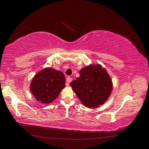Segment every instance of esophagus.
<instances>
[{
    "label": "esophagus",
    "instance_id": "obj_1",
    "mask_svg": "<svg viewBox=\"0 0 149 149\" xmlns=\"http://www.w3.org/2000/svg\"><path fill=\"white\" fill-rule=\"evenodd\" d=\"M72 80H73L72 78H71L70 76H68V77L67 79H66V81H67L68 83H71L72 81Z\"/></svg>",
    "mask_w": 149,
    "mask_h": 149
}]
</instances>
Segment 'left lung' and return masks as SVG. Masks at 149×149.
Masks as SVG:
<instances>
[{"label":"left lung","mask_w":149,"mask_h":149,"mask_svg":"<svg viewBox=\"0 0 149 149\" xmlns=\"http://www.w3.org/2000/svg\"><path fill=\"white\" fill-rule=\"evenodd\" d=\"M79 74L70 84L79 100L89 108L103 104L112 88V81L106 70L100 65H91L81 70Z\"/></svg>","instance_id":"8db88e82"}]
</instances>
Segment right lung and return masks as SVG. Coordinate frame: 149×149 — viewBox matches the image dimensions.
<instances>
[{"label":"right lung","mask_w":149,"mask_h":149,"mask_svg":"<svg viewBox=\"0 0 149 149\" xmlns=\"http://www.w3.org/2000/svg\"><path fill=\"white\" fill-rule=\"evenodd\" d=\"M65 87V78L62 72L47 68L34 76L30 91L38 101L48 104L56 100Z\"/></svg>","instance_id":"add662e5"}]
</instances>
